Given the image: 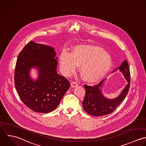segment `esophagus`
<instances>
[{"label":"esophagus","instance_id":"obj_1","mask_svg":"<svg viewBox=\"0 0 146 146\" xmlns=\"http://www.w3.org/2000/svg\"><path fill=\"white\" fill-rule=\"evenodd\" d=\"M78 83H77V82H75V81L71 82V86H72V88L77 87V86H78Z\"/></svg>","mask_w":146,"mask_h":146}]
</instances>
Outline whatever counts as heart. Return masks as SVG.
<instances>
[{
    "mask_svg": "<svg viewBox=\"0 0 146 146\" xmlns=\"http://www.w3.org/2000/svg\"><path fill=\"white\" fill-rule=\"evenodd\" d=\"M59 62L62 73L66 77L74 73L80 65V72L88 81L95 82L102 78L112 66L111 55L100 47L82 44L74 47L72 52L63 50Z\"/></svg>",
    "mask_w": 146,
    "mask_h": 146,
    "instance_id": "b5f03b06",
    "label": "heart"
}]
</instances>
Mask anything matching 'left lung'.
Instances as JSON below:
<instances>
[{
  "label": "left lung",
  "mask_w": 146,
  "mask_h": 146,
  "mask_svg": "<svg viewBox=\"0 0 146 146\" xmlns=\"http://www.w3.org/2000/svg\"><path fill=\"white\" fill-rule=\"evenodd\" d=\"M116 69H119L123 73L127 84L120 95L115 99H109L103 95L100 88L105 80L92 86L84 85L86 93L82 102L83 108L88 114L94 116H103L109 115L114 111L125 98L129 92L130 84V73L127 60H125L121 66L115 70Z\"/></svg>",
  "instance_id": "left-lung-1"
}]
</instances>
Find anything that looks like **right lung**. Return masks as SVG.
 I'll return each instance as SVG.
<instances>
[{"label":"right lung","mask_w":146,"mask_h":146,"mask_svg":"<svg viewBox=\"0 0 146 146\" xmlns=\"http://www.w3.org/2000/svg\"><path fill=\"white\" fill-rule=\"evenodd\" d=\"M54 49L45 44L29 42L20 52L15 70V86L22 102L35 112L47 113L55 110L70 83L57 73ZM33 66L39 70L37 80L29 77Z\"/></svg>","instance_id":"add662e5"}]
</instances>
